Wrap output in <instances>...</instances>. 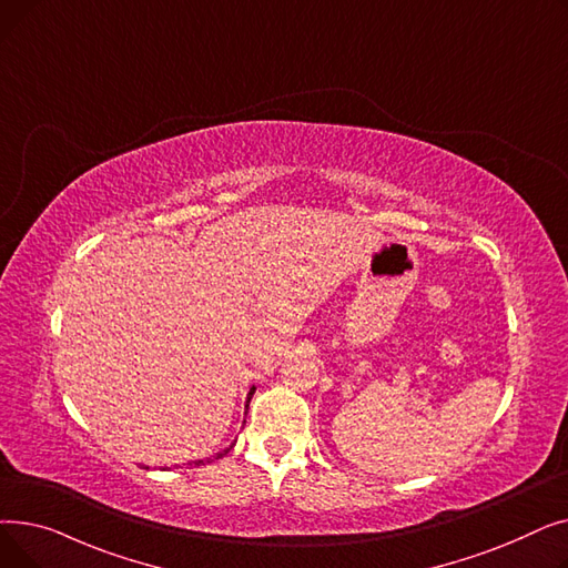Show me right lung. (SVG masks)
<instances>
[{"label":"right lung","mask_w":568,"mask_h":568,"mask_svg":"<svg viewBox=\"0 0 568 568\" xmlns=\"http://www.w3.org/2000/svg\"><path fill=\"white\" fill-rule=\"evenodd\" d=\"M253 394H255V386H251V392H248V400H246V409H248V403H251V398H253ZM227 452H230V449H225V452H221V454H219V456H214V458H206V460H195V463H186V465H189V467H193V465H195V467H197V465H204V463H212V460H219V458H223V456H225V454H227Z\"/></svg>","instance_id":"obj_1"}]
</instances>
